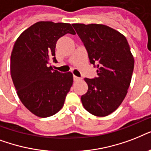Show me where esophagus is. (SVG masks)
<instances>
[{
    "label": "esophagus",
    "mask_w": 151,
    "mask_h": 151,
    "mask_svg": "<svg viewBox=\"0 0 151 151\" xmlns=\"http://www.w3.org/2000/svg\"><path fill=\"white\" fill-rule=\"evenodd\" d=\"M73 81H81V78L77 77V76L73 75Z\"/></svg>",
    "instance_id": "34e87169"
}]
</instances>
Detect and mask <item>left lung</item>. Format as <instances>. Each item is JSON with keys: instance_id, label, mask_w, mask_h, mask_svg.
Masks as SVG:
<instances>
[{"instance_id": "left-lung-1", "label": "left lung", "mask_w": 151, "mask_h": 151, "mask_svg": "<svg viewBox=\"0 0 151 151\" xmlns=\"http://www.w3.org/2000/svg\"><path fill=\"white\" fill-rule=\"evenodd\" d=\"M84 43L90 63L97 67V78H85L88 92L82 105L97 117L118 108L125 98L134 69V58L126 37L103 24H72Z\"/></svg>"}]
</instances>
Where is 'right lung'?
<instances>
[{
    "label": "right lung",
    "instance_id": "add662e5",
    "mask_svg": "<svg viewBox=\"0 0 151 151\" xmlns=\"http://www.w3.org/2000/svg\"><path fill=\"white\" fill-rule=\"evenodd\" d=\"M66 34H76L70 23L41 21L22 32L13 47V84L22 104L37 117L59 112L73 85L72 73H60L49 66L51 61L57 63L56 42Z\"/></svg>",
    "mask_w": 151,
    "mask_h": 151
}]
</instances>
